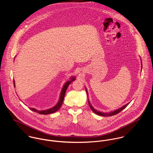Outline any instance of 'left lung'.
Instances as JSON below:
<instances>
[{"label":"left lung","instance_id":"1","mask_svg":"<svg viewBox=\"0 0 153 153\" xmlns=\"http://www.w3.org/2000/svg\"><path fill=\"white\" fill-rule=\"evenodd\" d=\"M141 65H142V64H141ZM141 67H142V66H141ZM86 92H87V94L88 95V92L87 90V88H86ZM88 101L89 105L91 109H92V111L94 113H95L96 114L99 115H100V116H103V117H110V116H112V115H115V114H118L120 112H121L122 110H123L125 108H126L127 106L130 104V103H128V104H127L126 105H125L123 106L122 107L120 108L119 109H116V110H115V111H112V112H110L104 113V112H100V111H98L94 109V108L92 107V106L91 105V103L89 102V100H88Z\"/></svg>","mask_w":153,"mask_h":153}]
</instances>
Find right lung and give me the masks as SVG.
Returning <instances> with one entry per match:
<instances>
[{
    "label": "right lung",
    "instance_id": "1",
    "mask_svg": "<svg viewBox=\"0 0 153 153\" xmlns=\"http://www.w3.org/2000/svg\"><path fill=\"white\" fill-rule=\"evenodd\" d=\"M15 60V59H14ZM75 79V76H72L71 78V80L70 81H68L66 82L65 84H64V87L62 88V89L61 91V95H60V97H59V100L58 101V102L57 103L56 105H55V106L53 107L52 108H49V109H45V110H43V111H38L37 109H35V108H30V109L31 110H32L34 112H36L38 114H44V115H47V114H51V113H53V112H55L56 111H57L58 110H59V108H61L62 103H63V101H64V97H65V94L66 91L67 89V88L68 87L69 85L72 82L74 81V80ZM13 84H14V86H15V81L13 80Z\"/></svg>",
    "mask_w": 153,
    "mask_h": 153
}]
</instances>
